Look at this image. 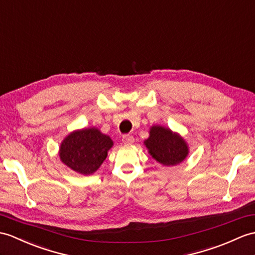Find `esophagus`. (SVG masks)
<instances>
[{
	"label": "esophagus",
	"instance_id": "esophagus-1",
	"mask_svg": "<svg viewBox=\"0 0 255 255\" xmlns=\"http://www.w3.org/2000/svg\"><path fill=\"white\" fill-rule=\"evenodd\" d=\"M133 141H134L133 137H132V135H130V134H125L123 137V142L125 144H132Z\"/></svg>",
	"mask_w": 255,
	"mask_h": 255
}]
</instances>
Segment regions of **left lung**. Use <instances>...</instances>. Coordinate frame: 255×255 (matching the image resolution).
Returning a JSON list of instances; mask_svg holds the SVG:
<instances>
[{"instance_id":"obj_1","label":"left lung","mask_w":255,"mask_h":255,"mask_svg":"<svg viewBox=\"0 0 255 255\" xmlns=\"http://www.w3.org/2000/svg\"><path fill=\"white\" fill-rule=\"evenodd\" d=\"M143 144L149 154L163 166H176L189 154L187 141L178 132L161 125L150 127L149 138L144 140Z\"/></svg>"}]
</instances>
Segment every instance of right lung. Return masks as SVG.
<instances>
[{
  "instance_id": "1",
  "label": "right lung",
  "mask_w": 255,
  "mask_h": 255,
  "mask_svg": "<svg viewBox=\"0 0 255 255\" xmlns=\"http://www.w3.org/2000/svg\"><path fill=\"white\" fill-rule=\"evenodd\" d=\"M110 135L97 127L74 130L64 138L58 150L61 162L80 175L96 173L113 147Z\"/></svg>"
}]
</instances>
